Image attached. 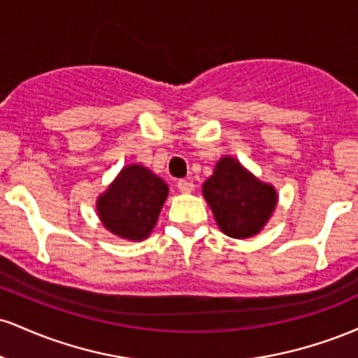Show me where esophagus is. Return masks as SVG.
<instances>
[{"mask_svg":"<svg viewBox=\"0 0 358 358\" xmlns=\"http://www.w3.org/2000/svg\"><path fill=\"white\" fill-rule=\"evenodd\" d=\"M176 187H178V190L182 193H190L193 190V182L192 180H178Z\"/></svg>","mask_w":358,"mask_h":358,"instance_id":"34e87169","label":"esophagus"}]
</instances>
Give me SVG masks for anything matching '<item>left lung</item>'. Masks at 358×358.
<instances>
[{
  "mask_svg": "<svg viewBox=\"0 0 358 358\" xmlns=\"http://www.w3.org/2000/svg\"><path fill=\"white\" fill-rule=\"evenodd\" d=\"M202 192L220 231L234 239L261 232L278 203L273 185L262 183L231 156L219 159Z\"/></svg>",
  "mask_w": 358,
  "mask_h": 358,
  "instance_id": "obj_1",
  "label": "left lung"
}]
</instances>
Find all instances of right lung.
<instances>
[{
    "mask_svg": "<svg viewBox=\"0 0 358 358\" xmlns=\"http://www.w3.org/2000/svg\"><path fill=\"white\" fill-rule=\"evenodd\" d=\"M168 196V185L143 165H127L97 199V213L109 232L127 241L150 236Z\"/></svg>",
    "mask_w": 358,
    "mask_h": 358,
    "instance_id": "add662e5",
    "label": "right lung"
}]
</instances>
